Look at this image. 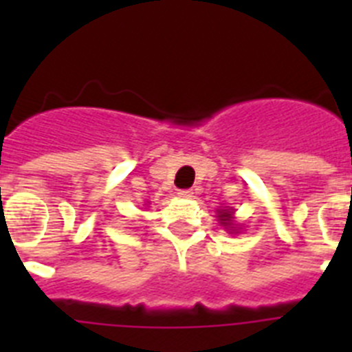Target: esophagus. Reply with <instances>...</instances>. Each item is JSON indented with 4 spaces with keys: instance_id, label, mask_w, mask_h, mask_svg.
<instances>
[{
    "instance_id": "1",
    "label": "esophagus",
    "mask_w": 352,
    "mask_h": 352,
    "mask_svg": "<svg viewBox=\"0 0 352 352\" xmlns=\"http://www.w3.org/2000/svg\"><path fill=\"white\" fill-rule=\"evenodd\" d=\"M178 195H179V197H183V199H188V197H192V195H194V192H192V190H179Z\"/></svg>"
}]
</instances>
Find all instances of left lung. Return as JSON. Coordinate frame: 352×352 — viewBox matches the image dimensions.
Wrapping results in <instances>:
<instances>
[{"mask_svg":"<svg viewBox=\"0 0 352 352\" xmlns=\"http://www.w3.org/2000/svg\"><path fill=\"white\" fill-rule=\"evenodd\" d=\"M217 219H219L220 226H223L229 232H238L239 229H236L234 222H232V211L231 210H219L217 211Z\"/></svg>","mask_w":352,"mask_h":352,"instance_id":"left-lung-1","label":"left lung"}]
</instances>
